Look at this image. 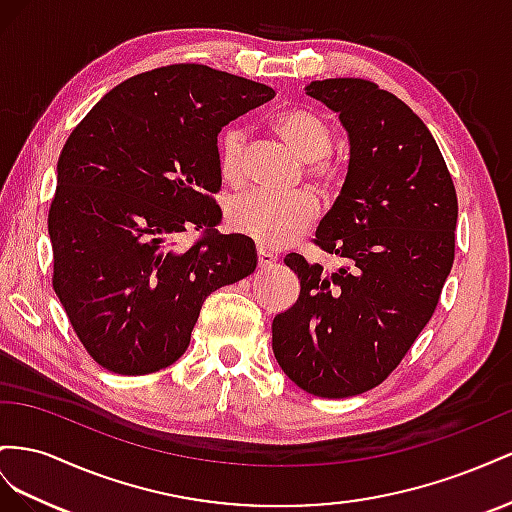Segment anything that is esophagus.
Returning a JSON list of instances; mask_svg holds the SVG:
<instances>
[{"label":"esophagus","instance_id":"obj_1","mask_svg":"<svg viewBox=\"0 0 512 512\" xmlns=\"http://www.w3.org/2000/svg\"><path fill=\"white\" fill-rule=\"evenodd\" d=\"M276 261V255L274 253H270V251H266V248H257V264H259V268H268V266H272Z\"/></svg>","mask_w":512,"mask_h":512}]
</instances>
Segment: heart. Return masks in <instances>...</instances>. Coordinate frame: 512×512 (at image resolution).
<instances>
[{
  "label": "heart",
  "instance_id": "obj_1",
  "mask_svg": "<svg viewBox=\"0 0 512 512\" xmlns=\"http://www.w3.org/2000/svg\"><path fill=\"white\" fill-rule=\"evenodd\" d=\"M279 133L291 150L309 165V175L319 188L330 191L339 184V169L324 160L334 143V128L326 118L309 109H289L281 113L274 122ZM244 152V128L231 124L221 130L216 141L218 171L229 184H238L244 175L242 165ZM317 214V199L298 191L291 195L272 193H248L233 203L227 210L229 227L264 246H283L294 242L300 233L311 225Z\"/></svg>",
  "mask_w": 512,
  "mask_h": 512
}]
</instances>
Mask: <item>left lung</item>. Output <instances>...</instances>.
<instances>
[{
	"mask_svg": "<svg viewBox=\"0 0 512 512\" xmlns=\"http://www.w3.org/2000/svg\"><path fill=\"white\" fill-rule=\"evenodd\" d=\"M306 94L337 111L349 137L345 184L313 240L343 266L285 257L300 296L274 317L272 349L296 386L345 399L382 384L429 324L459 206L440 148L403 100L367 79L313 81Z\"/></svg>",
	"mask_w": 512,
	"mask_h": 512,
	"instance_id": "obj_1",
	"label": "left lung"
}]
</instances>
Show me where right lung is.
Segmentation results:
<instances>
[{
	"label": "right lung",
	"instance_id": "1",
	"mask_svg": "<svg viewBox=\"0 0 512 512\" xmlns=\"http://www.w3.org/2000/svg\"><path fill=\"white\" fill-rule=\"evenodd\" d=\"M272 98L264 83L171 64L115 85L70 133L49 210L53 289L102 369L169 367L203 300L253 274V240L216 229V137ZM186 228L202 238L180 252Z\"/></svg>",
	"mask_w": 512,
	"mask_h": 512
}]
</instances>
